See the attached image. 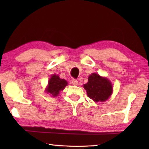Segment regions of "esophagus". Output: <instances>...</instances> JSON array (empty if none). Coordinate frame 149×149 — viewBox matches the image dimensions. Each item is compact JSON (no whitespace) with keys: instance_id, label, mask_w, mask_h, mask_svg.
Returning a JSON list of instances; mask_svg holds the SVG:
<instances>
[{"instance_id":"esophagus-1","label":"esophagus","mask_w":149,"mask_h":149,"mask_svg":"<svg viewBox=\"0 0 149 149\" xmlns=\"http://www.w3.org/2000/svg\"><path fill=\"white\" fill-rule=\"evenodd\" d=\"M72 84L74 85H78L77 80L75 79H73L72 80Z\"/></svg>"}]
</instances>
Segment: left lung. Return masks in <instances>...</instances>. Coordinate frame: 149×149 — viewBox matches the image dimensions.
<instances>
[{
	"instance_id": "1",
	"label": "left lung",
	"mask_w": 149,
	"mask_h": 149,
	"mask_svg": "<svg viewBox=\"0 0 149 149\" xmlns=\"http://www.w3.org/2000/svg\"><path fill=\"white\" fill-rule=\"evenodd\" d=\"M88 97L95 102H103L110 97L112 86L110 81L93 73L89 75L88 82L84 85Z\"/></svg>"
}]
</instances>
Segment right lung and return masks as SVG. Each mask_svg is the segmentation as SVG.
<instances>
[{
    "label": "right lung",
    "instance_id": "1",
    "mask_svg": "<svg viewBox=\"0 0 149 149\" xmlns=\"http://www.w3.org/2000/svg\"><path fill=\"white\" fill-rule=\"evenodd\" d=\"M68 85V82L65 79H60L58 75H52L50 78L47 89V93H50L53 97H57L60 91L64 90L65 87Z\"/></svg>",
    "mask_w": 149,
    "mask_h": 149
}]
</instances>
